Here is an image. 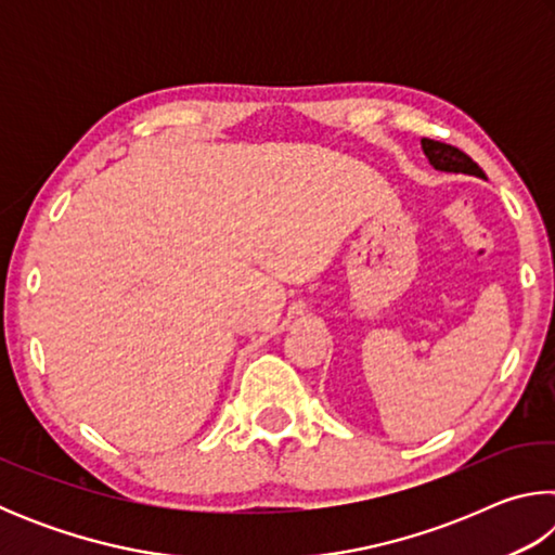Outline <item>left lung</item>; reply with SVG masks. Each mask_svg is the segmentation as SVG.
Masks as SVG:
<instances>
[{
	"mask_svg": "<svg viewBox=\"0 0 555 555\" xmlns=\"http://www.w3.org/2000/svg\"><path fill=\"white\" fill-rule=\"evenodd\" d=\"M421 146H424V154L428 156V162L438 171L446 173H465V176H477L485 178V171L477 166L473 158H469L465 152H460L457 146H450L443 142H436V139H421Z\"/></svg>",
	"mask_w": 555,
	"mask_h": 555,
	"instance_id": "obj_1",
	"label": "left lung"
}]
</instances>
